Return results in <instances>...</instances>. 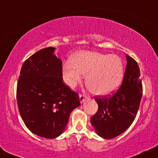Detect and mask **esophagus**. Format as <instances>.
Instances as JSON below:
<instances>
[{
  "label": "esophagus",
  "mask_w": 158,
  "mask_h": 158,
  "mask_svg": "<svg viewBox=\"0 0 158 158\" xmlns=\"http://www.w3.org/2000/svg\"><path fill=\"white\" fill-rule=\"evenodd\" d=\"M87 96L85 95V94H80V95H79V100H80V102L81 103H84V101L87 99Z\"/></svg>",
  "instance_id": "34e87169"
}]
</instances>
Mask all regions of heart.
Instances as JSON below:
<instances>
[{"instance_id": "b5f03b06", "label": "heart", "mask_w": 158, "mask_h": 158, "mask_svg": "<svg viewBox=\"0 0 158 158\" xmlns=\"http://www.w3.org/2000/svg\"><path fill=\"white\" fill-rule=\"evenodd\" d=\"M86 74V85L98 95L112 93L122 82L124 64L119 56L95 52H81L63 66L65 82L73 87Z\"/></svg>"}]
</instances>
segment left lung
Wrapping results in <instances>:
<instances>
[{"mask_svg":"<svg viewBox=\"0 0 158 158\" xmlns=\"http://www.w3.org/2000/svg\"><path fill=\"white\" fill-rule=\"evenodd\" d=\"M127 65L120 87L113 95H96L97 112L90 118L97 134L113 139L133 123L139 110L143 88L140 70L134 59L126 55Z\"/></svg>","mask_w":158,"mask_h":158,"instance_id":"1","label":"left lung"}]
</instances>
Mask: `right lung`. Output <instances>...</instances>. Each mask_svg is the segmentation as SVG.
<instances>
[{
	"instance_id": "add662e5",
	"label": "right lung",
	"mask_w": 158,
	"mask_h": 158,
	"mask_svg": "<svg viewBox=\"0 0 158 158\" xmlns=\"http://www.w3.org/2000/svg\"><path fill=\"white\" fill-rule=\"evenodd\" d=\"M55 48L38 51L24 62L17 87L19 114L32 133L55 139L63 133L70 114L80 106L78 93L63 80Z\"/></svg>"
}]
</instances>
